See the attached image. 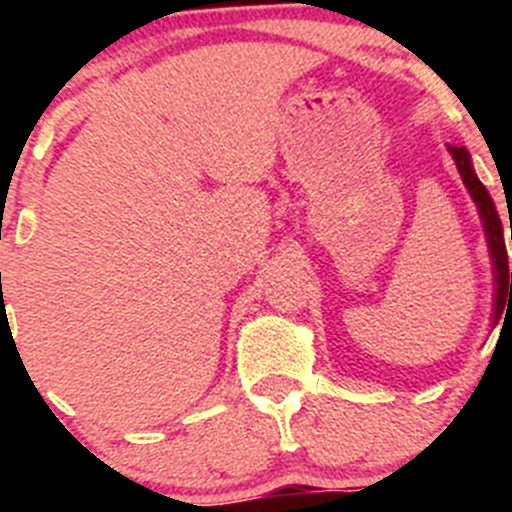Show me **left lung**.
<instances>
[{
    "label": "left lung",
    "mask_w": 512,
    "mask_h": 512,
    "mask_svg": "<svg viewBox=\"0 0 512 512\" xmlns=\"http://www.w3.org/2000/svg\"><path fill=\"white\" fill-rule=\"evenodd\" d=\"M448 151H451L453 160H456L458 173H461L468 193H471V198L476 200L480 220H483V227H485V237H488L490 257H493V265H495V280H498V287H495L498 289V294H495V312H493V319L498 322L500 314H503L505 302H510L512 299V272L508 270V250H505V240H503V223H500L498 210H495L488 190H485V185L480 183L476 173H473L471 156H468L466 148H448ZM510 235H512V227H510ZM508 286L511 287L510 293L507 292Z\"/></svg>",
    "instance_id": "obj_1"
}]
</instances>
